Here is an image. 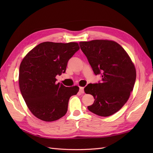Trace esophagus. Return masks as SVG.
<instances>
[{
	"label": "esophagus",
	"instance_id": "34e87169",
	"mask_svg": "<svg viewBox=\"0 0 153 153\" xmlns=\"http://www.w3.org/2000/svg\"><path fill=\"white\" fill-rule=\"evenodd\" d=\"M79 91L81 92V93H84V87H80Z\"/></svg>",
	"mask_w": 153,
	"mask_h": 153
}]
</instances>
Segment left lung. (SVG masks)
Segmentation results:
<instances>
[{
    "mask_svg": "<svg viewBox=\"0 0 153 153\" xmlns=\"http://www.w3.org/2000/svg\"><path fill=\"white\" fill-rule=\"evenodd\" d=\"M79 45L95 75L101 76L98 84H89L84 88L85 93L95 99L87 108L100 116L112 115L127 102L133 89L135 66L126 51L115 41L92 40Z\"/></svg>",
    "mask_w": 153,
    "mask_h": 153,
    "instance_id": "left-lung-1",
    "label": "left lung"
}]
</instances>
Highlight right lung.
Instances as JSON below:
<instances>
[{
    "mask_svg": "<svg viewBox=\"0 0 153 153\" xmlns=\"http://www.w3.org/2000/svg\"><path fill=\"white\" fill-rule=\"evenodd\" d=\"M79 49L75 42H43L22 60L19 71L20 91L37 118L51 122L66 114L69 100L77 94L79 87L56 84L55 77L66 72L68 61Z\"/></svg>",
    "mask_w": 153,
    "mask_h": 153,
    "instance_id": "1",
    "label": "right lung"
}]
</instances>
